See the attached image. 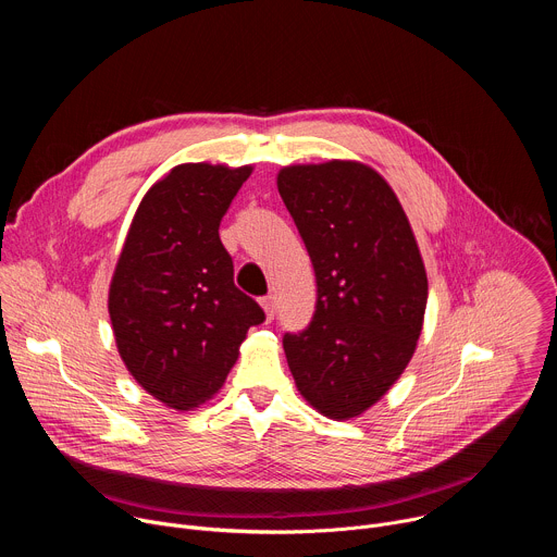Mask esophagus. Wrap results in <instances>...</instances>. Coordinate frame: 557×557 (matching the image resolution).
I'll return each mask as SVG.
<instances>
[{
  "label": "esophagus",
  "instance_id": "34e87169",
  "mask_svg": "<svg viewBox=\"0 0 557 557\" xmlns=\"http://www.w3.org/2000/svg\"><path fill=\"white\" fill-rule=\"evenodd\" d=\"M260 304H262V308H264V312H267V320L271 322L273 317H275V297H273V295H267V297L260 299Z\"/></svg>",
  "mask_w": 557,
  "mask_h": 557
}]
</instances>
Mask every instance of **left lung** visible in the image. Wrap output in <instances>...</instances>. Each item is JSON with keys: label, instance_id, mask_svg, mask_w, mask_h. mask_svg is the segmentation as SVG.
Instances as JSON below:
<instances>
[{"label": "left lung", "instance_id": "1", "mask_svg": "<svg viewBox=\"0 0 557 557\" xmlns=\"http://www.w3.org/2000/svg\"><path fill=\"white\" fill-rule=\"evenodd\" d=\"M277 189L317 280L310 324L284 335L297 389L324 417L361 414L410 363L428 275L408 215L368 165H290Z\"/></svg>", "mask_w": 557, "mask_h": 557}]
</instances>
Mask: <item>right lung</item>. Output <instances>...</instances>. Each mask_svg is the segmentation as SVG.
I'll use <instances>...</instances> for the list:
<instances>
[{"label":"right lung","instance_id":"obj_1","mask_svg":"<svg viewBox=\"0 0 557 557\" xmlns=\"http://www.w3.org/2000/svg\"><path fill=\"white\" fill-rule=\"evenodd\" d=\"M253 168L185 163L140 200L110 284L119 355L158 401L191 410L220 389L267 317L233 284L220 220Z\"/></svg>","mask_w":557,"mask_h":557}]
</instances>
